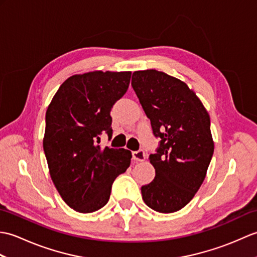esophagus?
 Returning a JSON list of instances; mask_svg holds the SVG:
<instances>
[{
	"mask_svg": "<svg viewBox=\"0 0 257 257\" xmlns=\"http://www.w3.org/2000/svg\"><path fill=\"white\" fill-rule=\"evenodd\" d=\"M133 159L136 161H144L146 159V154L143 149L133 152Z\"/></svg>",
	"mask_w": 257,
	"mask_h": 257,
	"instance_id": "esophagus-1",
	"label": "esophagus"
}]
</instances>
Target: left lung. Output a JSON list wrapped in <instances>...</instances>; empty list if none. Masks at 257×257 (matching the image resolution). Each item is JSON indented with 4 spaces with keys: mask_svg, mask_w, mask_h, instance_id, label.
Returning <instances> with one entry per match:
<instances>
[{
    "mask_svg": "<svg viewBox=\"0 0 257 257\" xmlns=\"http://www.w3.org/2000/svg\"><path fill=\"white\" fill-rule=\"evenodd\" d=\"M132 86L150 119L156 154L154 181L141 187L145 203L160 213L181 210L203 183L214 151L210 116L193 90L156 69L133 74Z\"/></svg>",
    "mask_w": 257,
    "mask_h": 257,
    "instance_id": "obj_1",
    "label": "left lung"
}]
</instances>
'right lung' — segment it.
<instances>
[{
  "instance_id": "right-lung-1",
  "label": "right lung",
  "mask_w": 257,
  "mask_h": 257,
  "mask_svg": "<svg viewBox=\"0 0 257 257\" xmlns=\"http://www.w3.org/2000/svg\"><path fill=\"white\" fill-rule=\"evenodd\" d=\"M130 77L132 72L101 70L74 75L47 108L43 148L58 193L75 211L91 213L106 205L114 179L130 166L129 150L96 144L102 133L111 138V108Z\"/></svg>"
}]
</instances>
